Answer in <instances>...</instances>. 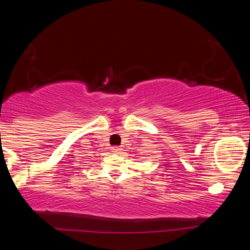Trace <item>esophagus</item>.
I'll return each instance as SVG.
<instances>
[{
  "label": "esophagus",
  "instance_id": "1",
  "mask_svg": "<svg viewBox=\"0 0 250 250\" xmlns=\"http://www.w3.org/2000/svg\"><path fill=\"white\" fill-rule=\"evenodd\" d=\"M121 147L120 146H112V152H115L116 154H119V153H121Z\"/></svg>",
  "mask_w": 250,
  "mask_h": 250
}]
</instances>
